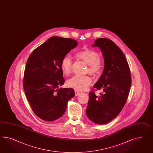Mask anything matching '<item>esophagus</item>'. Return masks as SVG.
<instances>
[{
	"label": "esophagus",
	"instance_id": "esophagus-1",
	"mask_svg": "<svg viewBox=\"0 0 153 153\" xmlns=\"http://www.w3.org/2000/svg\"><path fill=\"white\" fill-rule=\"evenodd\" d=\"M75 96H78V94H79V91H75Z\"/></svg>",
	"mask_w": 153,
	"mask_h": 153
}]
</instances>
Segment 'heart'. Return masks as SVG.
Masks as SVG:
<instances>
[{
    "instance_id": "b5f03b06",
    "label": "heart",
    "mask_w": 153,
    "mask_h": 153,
    "mask_svg": "<svg viewBox=\"0 0 153 153\" xmlns=\"http://www.w3.org/2000/svg\"><path fill=\"white\" fill-rule=\"evenodd\" d=\"M75 56L82 60L88 66L87 72L91 75H97L102 69V62L99 57V53L95 50L85 48L75 53ZM61 68L64 75H70L72 70V61L67 56L64 57L61 62ZM92 79L88 76H75L70 79L67 85L70 87L78 91H84L92 84Z\"/></svg>"
}]
</instances>
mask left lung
Returning a JSON list of instances; mask_svg holds the SVG:
<instances>
[{"instance_id": "1", "label": "left lung", "mask_w": 153, "mask_h": 153, "mask_svg": "<svg viewBox=\"0 0 153 153\" xmlns=\"http://www.w3.org/2000/svg\"><path fill=\"white\" fill-rule=\"evenodd\" d=\"M93 47L101 49L104 59L103 74L93 86L102 89L100 96L94 91L89 92L86 114L97 124L108 123L115 118L126 104L131 88V71L123 51L112 40L98 38Z\"/></svg>"}]
</instances>
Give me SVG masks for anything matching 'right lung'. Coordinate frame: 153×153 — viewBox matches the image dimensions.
<instances>
[{"label":"right lung","instance_id":"obj_1","mask_svg":"<svg viewBox=\"0 0 153 153\" xmlns=\"http://www.w3.org/2000/svg\"><path fill=\"white\" fill-rule=\"evenodd\" d=\"M77 45L74 39L52 36L28 58L23 87L33 111L44 120L59 119L66 111L68 101L75 96L73 88L59 87L65 81L61 61Z\"/></svg>","mask_w":153,"mask_h":153}]
</instances>
